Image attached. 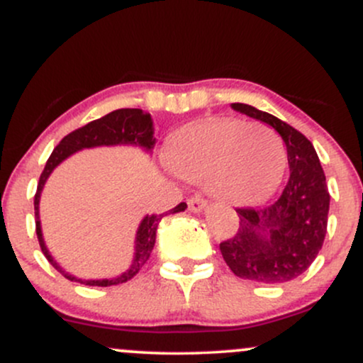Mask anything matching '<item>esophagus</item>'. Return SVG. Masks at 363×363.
Listing matches in <instances>:
<instances>
[{
    "label": "esophagus",
    "mask_w": 363,
    "mask_h": 363,
    "mask_svg": "<svg viewBox=\"0 0 363 363\" xmlns=\"http://www.w3.org/2000/svg\"><path fill=\"white\" fill-rule=\"evenodd\" d=\"M187 206H189L191 211H201L206 208V199L199 194L191 196V198L187 199Z\"/></svg>",
    "instance_id": "1"
}]
</instances>
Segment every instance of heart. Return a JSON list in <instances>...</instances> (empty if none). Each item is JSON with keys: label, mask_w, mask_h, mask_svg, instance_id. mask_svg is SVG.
Returning a JSON list of instances; mask_svg holds the SVG:
<instances>
[{"label": "heart", "mask_w": 363, "mask_h": 363, "mask_svg": "<svg viewBox=\"0 0 363 363\" xmlns=\"http://www.w3.org/2000/svg\"><path fill=\"white\" fill-rule=\"evenodd\" d=\"M167 162L182 179L205 182L228 203L261 201L280 184L286 153L280 136L261 123L206 119L176 133Z\"/></svg>", "instance_id": "heart-1"}]
</instances>
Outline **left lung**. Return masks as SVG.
<instances>
[{"instance_id": "left-lung-1", "label": "left lung", "mask_w": 363, "mask_h": 363, "mask_svg": "<svg viewBox=\"0 0 363 363\" xmlns=\"http://www.w3.org/2000/svg\"><path fill=\"white\" fill-rule=\"evenodd\" d=\"M235 111L269 124L286 145L290 177L281 194L262 208H237L239 228L220 242L235 277L283 283L301 277L318 257L328 230L329 191L314 147L301 131L247 104Z\"/></svg>"}]
</instances>
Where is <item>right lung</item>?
Instances as JSON below:
<instances>
[{"label":"right lung","mask_w":363,"mask_h":363,"mask_svg":"<svg viewBox=\"0 0 363 363\" xmlns=\"http://www.w3.org/2000/svg\"><path fill=\"white\" fill-rule=\"evenodd\" d=\"M140 145V147L152 150L155 145V138H153V124L150 114H145L141 109H118L112 111L107 116H104L101 119H95L91 123L85 124V126L74 129V131L66 135L65 138L60 141L56 148L52 150L51 157L45 162V167L40 174L39 184H37V193L34 198V208H35V232L37 239H39V245L43 249L44 256L48 257V261L51 262L54 268L60 272L62 277L68 278L69 281H78L83 285L89 286H111V285H119L131 280L133 277H136V273L140 272L145 266V262L148 261L150 254H152L153 245H155V235H157V227L160 223V220L169 213H177V211L186 210V203H179L176 208L165 211V213H153L150 216H145L143 222H141L138 234H136V254L135 261H133L131 268L126 273H123L118 278H112V280H80V278H74L72 274L57 266V262L52 259L51 254L45 249L43 232H40V220H39V199H40V191L48 181L49 174L52 172L56 165H60L66 157H69L72 153L78 152L82 148H91V147H101V145Z\"/></svg>","instance_id":"add662e5"}]
</instances>
